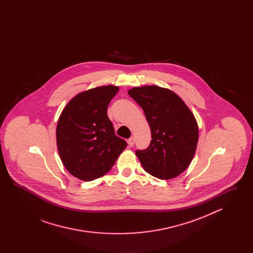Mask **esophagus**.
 Returning a JSON list of instances; mask_svg holds the SVG:
<instances>
[{"mask_svg":"<svg viewBox=\"0 0 253 253\" xmlns=\"http://www.w3.org/2000/svg\"><path fill=\"white\" fill-rule=\"evenodd\" d=\"M134 144V138L133 137H130L129 139H128V145H129V147H132Z\"/></svg>","mask_w":253,"mask_h":253,"instance_id":"1","label":"esophagus"}]
</instances>
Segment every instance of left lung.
<instances>
[{
	"label": "left lung",
	"mask_w": 253,
	"mask_h": 253,
	"mask_svg": "<svg viewBox=\"0 0 253 253\" xmlns=\"http://www.w3.org/2000/svg\"><path fill=\"white\" fill-rule=\"evenodd\" d=\"M129 96L143 109L152 140L136 150L142 167L159 179H170L189 167L198 142V126L191 110L172 91L156 85L133 87Z\"/></svg>",
	"instance_id": "left-lung-1"
}]
</instances>
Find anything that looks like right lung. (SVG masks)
<instances>
[{
    "label": "right lung",
    "instance_id": "add662e5",
    "mask_svg": "<svg viewBox=\"0 0 253 253\" xmlns=\"http://www.w3.org/2000/svg\"><path fill=\"white\" fill-rule=\"evenodd\" d=\"M118 91L113 85L87 90L73 97L61 112L56 132L59 155L79 179L95 180L107 173L127 147L107 116Z\"/></svg>",
    "mask_w": 253,
    "mask_h": 253
}]
</instances>
